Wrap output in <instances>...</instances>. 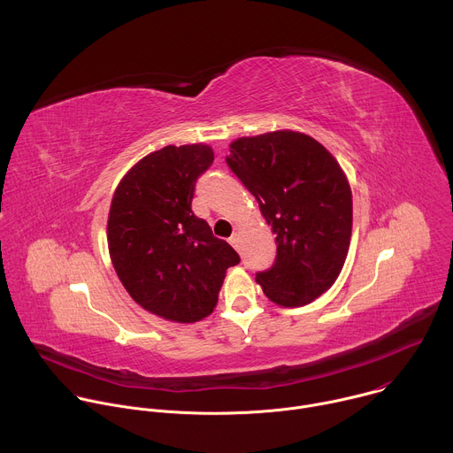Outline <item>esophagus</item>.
I'll use <instances>...</instances> for the list:
<instances>
[{"instance_id": "1", "label": "esophagus", "mask_w": 453, "mask_h": 453, "mask_svg": "<svg viewBox=\"0 0 453 453\" xmlns=\"http://www.w3.org/2000/svg\"><path fill=\"white\" fill-rule=\"evenodd\" d=\"M229 243H231L234 249H240V238H238V234H233V236L229 238Z\"/></svg>"}]
</instances>
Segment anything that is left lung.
Masks as SVG:
<instances>
[{
    "mask_svg": "<svg viewBox=\"0 0 453 453\" xmlns=\"http://www.w3.org/2000/svg\"><path fill=\"white\" fill-rule=\"evenodd\" d=\"M226 161L276 234L274 265L256 274L264 294L287 308L325 294L344 267L353 226L337 159L303 133L276 131L234 140Z\"/></svg>",
    "mask_w": 453,
    "mask_h": 453,
    "instance_id": "1",
    "label": "left lung"
}]
</instances>
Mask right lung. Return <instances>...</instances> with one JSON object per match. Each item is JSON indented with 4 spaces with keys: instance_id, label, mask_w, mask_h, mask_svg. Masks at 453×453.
Returning <instances> with one entry per match:
<instances>
[{
    "instance_id": "right-lung-1",
    "label": "right lung",
    "mask_w": 453,
    "mask_h": 453,
    "mask_svg": "<svg viewBox=\"0 0 453 453\" xmlns=\"http://www.w3.org/2000/svg\"><path fill=\"white\" fill-rule=\"evenodd\" d=\"M213 159L210 145H168L128 170L111 203L114 271L128 296L166 320L208 317L226 271L240 264L236 250L191 211L197 177Z\"/></svg>"
}]
</instances>
